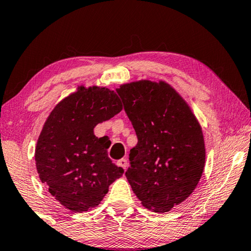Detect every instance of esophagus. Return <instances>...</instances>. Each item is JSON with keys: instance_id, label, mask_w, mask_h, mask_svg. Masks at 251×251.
I'll list each match as a JSON object with an SVG mask.
<instances>
[{"instance_id": "1", "label": "esophagus", "mask_w": 251, "mask_h": 251, "mask_svg": "<svg viewBox=\"0 0 251 251\" xmlns=\"http://www.w3.org/2000/svg\"><path fill=\"white\" fill-rule=\"evenodd\" d=\"M116 164H118L119 167H121L122 169H126V167H128V162H126V159H121V160H119L118 162H116Z\"/></svg>"}]
</instances>
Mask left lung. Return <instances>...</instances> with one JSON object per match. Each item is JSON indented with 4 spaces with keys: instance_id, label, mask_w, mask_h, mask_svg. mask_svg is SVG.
Returning a JSON list of instances; mask_svg holds the SVG:
<instances>
[{
    "instance_id": "left-lung-1",
    "label": "left lung",
    "mask_w": 251,
    "mask_h": 251,
    "mask_svg": "<svg viewBox=\"0 0 251 251\" xmlns=\"http://www.w3.org/2000/svg\"><path fill=\"white\" fill-rule=\"evenodd\" d=\"M138 143L126 177L144 207L170 211L186 200L204 169L200 123L184 98L164 81L140 80L116 89Z\"/></svg>"
}]
</instances>
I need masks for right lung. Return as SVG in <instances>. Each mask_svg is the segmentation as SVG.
<instances>
[{
  "instance_id": "1",
  "label": "right lung",
  "mask_w": 251,
  "mask_h": 251,
  "mask_svg": "<svg viewBox=\"0 0 251 251\" xmlns=\"http://www.w3.org/2000/svg\"><path fill=\"white\" fill-rule=\"evenodd\" d=\"M122 111L115 91L80 85L54 106L37 139L35 162L49 193L73 212L91 210L125 173L112 163L105 137L94 128Z\"/></svg>"
}]
</instances>
